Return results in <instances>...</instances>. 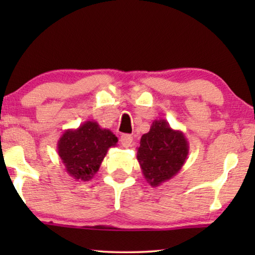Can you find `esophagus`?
Listing matches in <instances>:
<instances>
[{
  "instance_id": "34e87169",
  "label": "esophagus",
  "mask_w": 255,
  "mask_h": 255,
  "mask_svg": "<svg viewBox=\"0 0 255 255\" xmlns=\"http://www.w3.org/2000/svg\"><path fill=\"white\" fill-rule=\"evenodd\" d=\"M132 135L131 134H128V133H124L121 135V144L124 146V147H130L131 144H132Z\"/></svg>"
}]
</instances>
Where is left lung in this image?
Here are the masks:
<instances>
[{"label": "left lung", "mask_w": 255, "mask_h": 255, "mask_svg": "<svg viewBox=\"0 0 255 255\" xmlns=\"http://www.w3.org/2000/svg\"><path fill=\"white\" fill-rule=\"evenodd\" d=\"M189 142L182 131L173 130L166 120H155L142 134L137 160L145 179L158 187L175 176L186 162Z\"/></svg>", "instance_id": "1"}]
</instances>
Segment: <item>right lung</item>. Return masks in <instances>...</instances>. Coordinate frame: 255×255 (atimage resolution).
Masks as SVG:
<instances>
[{"mask_svg": "<svg viewBox=\"0 0 255 255\" xmlns=\"http://www.w3.org/2000/svg\"><path fill=\"white\" fill-rule=\"evenodd\" d=\"M118 139L97 122L87 121L78 128L66 130L58 140V154L73 179L89 181L99 172L104 156Z\"/></svg>", "mask_w": 255, "mask_h": 255, "instance_id": "1", "label": "right lung"}]
</instances>
